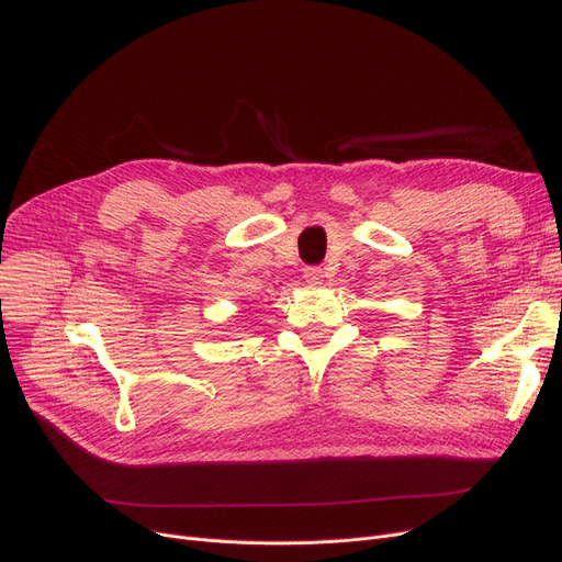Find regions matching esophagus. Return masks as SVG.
<instances>
[{"label":"esophagus","instance_id":"34e87169","mask_svg":"<svg viewBox=\"0 0 562 562\" xmlns=\"http://www.w3.org/2000/svg\"><path fill=\"white\" fill-rule=\"evenodd\" d=\"M323 270H319V267H306L304 270V281L308 283V285H319L323 283Z\"/></svg>","mask_w":562,"mask_h":562}]
</instances>
